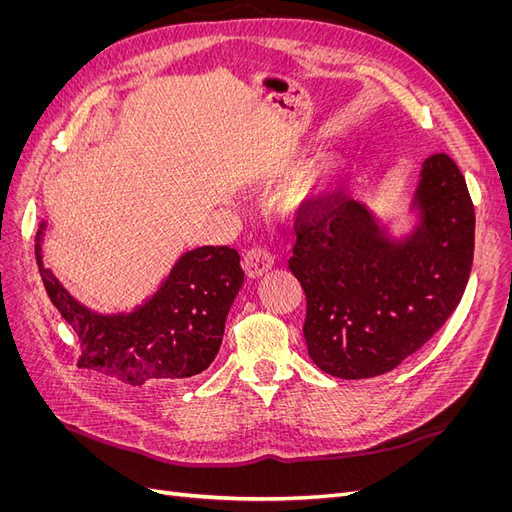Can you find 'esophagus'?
Segmentation results:
<instances>
[{"label":"esophagus","mask_w":512,"mask_h":512,"mask_svg":"<svg viewBox=\"0 0 512 512\" xmlns=\"http://www.w3.org/2000/svg\"><path fill=\"white\" fill-rule=\"evenodd\" d=\"M273 267V256L265 250V247H252V250H247L243 256V269L247 273V277H260L265 275L269 269Z\"/></svg>","instance_id":"esophagus-1"}]
</instances>
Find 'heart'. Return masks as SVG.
I'll return each mask as SVG.
<instances>
[{"label":"heart","instance_id":"obj_1","mask_svg":"<svg viewBox=\"0 0 512 512\" xmlns=\"http://www.w3.org/2000/svg\"><path fill=\"white\" fill-rule=\"evenodd\" d=\"M314 196H316V175L294 183L284 198V207L288 211H299L301 207L312 203Z\"/></svg>","mask_w":512,"mask_h":512}]
</instances>
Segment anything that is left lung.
<instances>
[{
    "label": "left lung",
    "instance_id": "1",
    "mask_svg": "<svg viewBox=\"0 0 512 512\" xmlns=\"http://www.w3.org/2000/svg\"><path fill=\"white\" fill-rule=\"evenodd\" d=\"M412 207L418 222L401 239L342 192L297 211L288 267L305 292L307 352L324 374H386L459 305L474 258V205L446 153L423 162Z\"/></svg>",
    "mask_w": 512,
    "mask_h": 512
}]
</instances>
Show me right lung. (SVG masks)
Wrapping results in <instances>:
<instances>
[{"label": "right lung", "instance_id": "right-lung-1", "mask_svg": "<svg viewBox=\"0 0 512 512\" xmlns=\"http://www.w3.org/2000/svg\"><path fill=\"white\" fill-rule=\"evenodd\" d=\"M46 294L81 342L79 367L130 386L173 382L205 371L220 350L228 309L243 286L237 250L205 245L185 252L162 286L128 314H98L76 301L42 262Z\"/></svg>", "mask_w": 512, "mask_h": 512}]
</instances>
